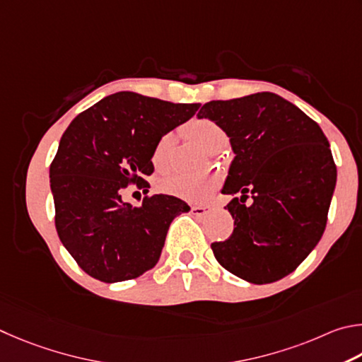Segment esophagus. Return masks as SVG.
I'll return each mask as SVG.
<instances>
[{
  "instance_id": "1",
  "label": "esophagus",
  "mask_w": 362,
  "mask_h": 362,
  "mask_svg": "<svg viewBox=\"0 0 362 362\" xmlns=\"http://www.w3.org/2000/svg\"><path fill=\"white\" fill-rule=\"evenodd\" d=\"M191 210L195 216H205V214L211 211V206L210 205H192Z\"/></svg>"
}]
</instances>
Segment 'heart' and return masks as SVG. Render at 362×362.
I'll return each mask as SVG.
<instances>
[{"instance_id":"heart-1","label":"heart","mask_w":362,"mask_h":362,"mask_svg":"<svg viewBox=\"0 0 362 362\" xmlns=\"http://www.w3.org/2000/svg\"><path fill=\"white\" fill-rule=\"evenodd\" d=\"M186 133L192 141L202 146L208 152H218L226 148L227 133L210 119H194L186 125ZM152 163L157 170L167 168V156H165V141L157 143L152 152ZM162 191L175 197H180L187 202L208 200L213 195L214 189L218 187V177L213 175L205 176H186L175 175L162 181Z\"/></svg>"}]
</instances>
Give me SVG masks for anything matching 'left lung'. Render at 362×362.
I'll return each mask as SVG.
<instances>
[{
    "instance_id": "1",
    "label": "left lung",
    "mask_w": 362,
    "mask_h": 362,
    "mask_svg": "<svg viewBox=\"0 0 362 362\" xmlns=\"http://www.w3.org/2000/svg\"><path fill=\"white\" fill-rule=\"evenodd\" d=\"M216 122L235 152L223 194L233 232L211 243L216 261L255 284L281 280L322 237L337 167L320 125L272 92L205 103L197 114ZM252 197V205L244 202Z\"/></svg>"
}]
</instances>
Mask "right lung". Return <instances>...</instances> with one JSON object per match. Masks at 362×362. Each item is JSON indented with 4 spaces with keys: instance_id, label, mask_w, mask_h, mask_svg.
Instances as JSON below:
<instances>
[{
    "instance_id": "1",
    "label": "right lung",
    "mask_w": 362,
    "mask_h": 362,
    "mask_svg": "<svg viewBox=\"0 0 362 362\" xmlns=\"http://www.w3.org/2000/svg\"><path fill=\"white\" fill-rule=\"evenodd\" d=\"M199 103H170L117 92L73 119L50 163L55 229L79 267L95 280H133L154 267L168 227L191 208L171 195H146L141 206L122 202V191L154 171L160 138L185 124Z\"/></svg>"
}]
</instances>
